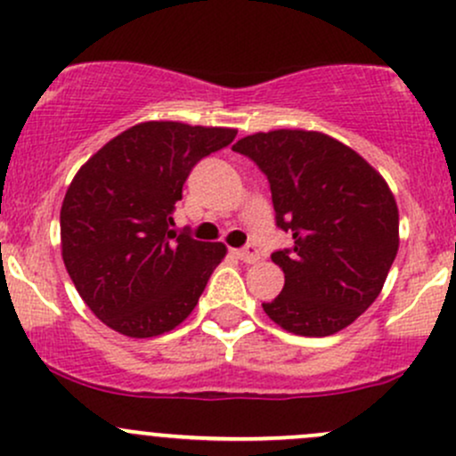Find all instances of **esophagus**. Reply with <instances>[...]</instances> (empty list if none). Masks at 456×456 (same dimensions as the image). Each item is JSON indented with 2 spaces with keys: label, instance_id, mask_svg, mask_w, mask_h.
I'll use <instances>...</instances> for the list:
<instances>
[{
  "label": "esophagus",
  "instance_id": "esophagus-1",
  "mask_svg": "<svg viewBox=\"0 0 456 456\" xmlns=\"http://www.w3.org/2000/svg\"><path fill=\"white\" fill-rule=\"evenodd\" d=\"M236 255H238V259H242L244 264H255L259 259V248L253 247V244H247V247L236 251Z\"/></svg>",
  "mask_w": 456,
  "mask_h": 456
}]
</instances>
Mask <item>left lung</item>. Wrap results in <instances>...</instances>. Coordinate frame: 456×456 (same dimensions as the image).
I'll list each match as a JSON object with an SVG mask.
<instances>
[{"instance_id":"8db88e82","label":"left lung","mask_w":456,"mask_h":456,"mask_svg":"<svg viewBox=\"0 0 456 456\" xmlns=\"http://www.w3.org/2000/svg\"><path fill=\"white\" fill-rule=\"evenodd\" d=\"M268 177L277 227L292 248L273 253L285 283L262 303L273 322L305 338L333 335L377 301L398 253V208L385 179L327 134L274 129L238 140Z\"/></svg>"}]
</instances>
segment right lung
Listing matches in <instances>:
<instances>
[{
  "label": "right lung",
  "instance_id": "right-lung-1",
  "mask_svg": "<svg viewBox=\"0 0 456 456\" xmlns=\"http://www.w3.org/2000/svg\"><path fill=\"white\" fill-rule=\"evenodd\" d=\"M236 129L147 121L125 129L79 168L60 209L62 259L103 324L155 338L182 324L223 262V242L171 229L175 203L205 155Z\"/></svg>",
  "mask_w": 456,
  "mask_h": 456
}]
</instances>
